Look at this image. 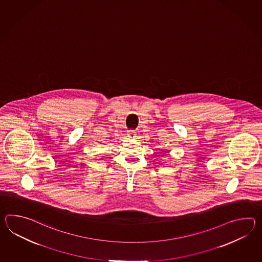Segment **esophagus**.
I'll list each match as a JSON object with an SVG mask.
<instances>
[{"mask_svg":"<svg viewBox=\"0 0 262 262\" xmlns=\"http://www.w3.org/2000/svg\"><path fill=\"white\" fill-rule=\"evenodd\" d=\"M128 137L129 139H135L137 136H136V133L135 132H133V130H130V132H128Z\"/></svg>","mask_w":262,"mask_h":262,"instance_id":"esophagus-1","label":"esophagus"}]
</instances>
